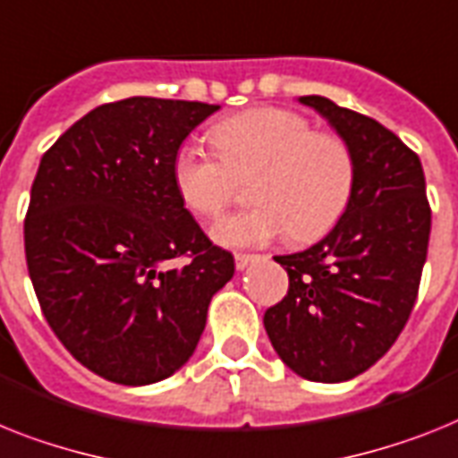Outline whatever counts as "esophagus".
I'll return each mask as SVG.
<instances>
[{
    "label": "esophagus",
    "mask_w": 458,
    "mask_h": 458,
    "mask_svg": "<svg viewBox=\"0 0 458 458\" xmlns=\"http://www.w3.org/2000/svg\"><path fill=\"white\" fill-rule=\"evenodd\" d=\"M259 259V256H253V253H235V267L237 270H244L249 263Z\"/></svg>",
    "instance_id": "1"
}]
</instances>
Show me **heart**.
I'll return each mask as SVG.
<instances>
[{
    "label": "heart",
    "instance_id": "obj_1",
    "mask_svg": "<svg viewBox=\"0 0 458 458\" xmlns=\"http://www.w3.org/2000/svg\"><path fill=\"white\" fill-rule=\"evenodd\" d=\"M218 156L186 144L174 153L172 179L183 205L198 216H216L235 198L237 179H249L251 209L214 223L225 247H256L282 235L298 244L321 240L352 202L356 160L337 134L314 132L288 109L263 106L216 123L209 132Z\"/></svg>",
    "mask_w": 458,
    "mask_h": 458
}]
</instances>
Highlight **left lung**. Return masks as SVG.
<instances>
[{"label":"left lung","mask_w":458,"mask_h":458,"mask_svg":"<svg viewBox=\"0 0 458 458\" xmlns=\"http://www.w3.org/2000/svg\"><path fill=\"white\" fill-rule=\"evenodd\" d=\"M318 111L356 160L352 202L321 242L276 256L288 293L263 317L279 359L312 382H347L375 366L405 328L431 235L419 156L382 123L321 95Z\"/></svg>","instance_id":"1"}]
</instances>
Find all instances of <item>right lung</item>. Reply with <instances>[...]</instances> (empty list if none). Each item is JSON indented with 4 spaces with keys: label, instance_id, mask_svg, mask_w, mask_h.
Instances as JSON below:
<instances>
[{
    "label": "right lung",
    "instance_id": "obj_1",
    "mask_svg": "<svg viewBox=\"0 0 458 458\" xmlns=\"http://www.w3.org/2000/svg\"><path fill=\"white\" fill-rule=\"evenodd\" d=\"M218 109L121 99L76 121L41 157L25 216L30 279L57 340L109 382L174 375L235 275L233 253L211 244L172 179L179 146Z\"/></svg>",
    "mask_w": 458,
    "mask_h": 458
}]
</instances>
